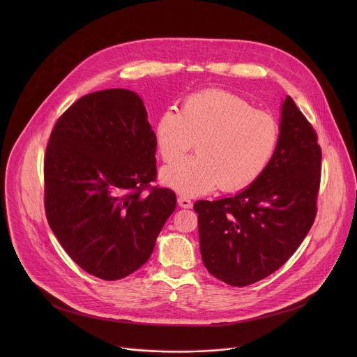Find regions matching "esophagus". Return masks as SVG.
<instances>
[{
  "label": "esophagus",
  "mask_w": 357,
  "mask_h": 357,
  "mask_svg": "<svg viewBox=\"0 0 357 357\" xmlns=\"http://www.w3.org/2000/svg\"><path fill=\"white\" fill-rule=\"evenodd\" d=\"M178 205H179L181 208L190 209L193 203H192V200H190L189 197H186V196H179V197H178Z\"/></svg>",
  "instance_id": "obj_1"
}]
</instances>
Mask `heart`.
Returning <instances> with one entry per match:
<instances>
[{"label": "heart", "instance_id": "heart-1", "mask_svg": "<svg viewBox=\"0 0 357 357\" xmlns=\"http://www.w3.org/2000/svg\"><path fill=\"white\" fill-rule=\"evenodd\" d=\"M164 162L179 161L195 145L197 154L161 171V182L186 196L213 188L237 192L256 182L270 165L280 139L273 116L254 110L225 90L189 94L181 113L167 109L154 126Z\"/></svg>", "mask_w": 357, "mask_h": 357}]
</instances>
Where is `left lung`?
<instances>
[{
	"label": "left lung",
	"mask_w": 357,
	"mask_h": 357,
	"mask_svg": "<svg viewBox=\"0 0 357 357\" xmlns=\"http://www.w3.org/2000/svg\"><path fill=\"white\" fill-rule=\"evenodd\" d=\"M321 161L314 127L285 97L278 145L264 174L236 196L193 205L202 260L213 277L245 287L285 264L314 225Z\"/></svg>",
	"instance_id": "obj_1"
}]
</instances>
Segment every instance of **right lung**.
Wrapping results in <instances>:
<instances>
[{"instance_id":"1","label":"right lung","mask_w":357,"mask_h":357,"mask_svg":"<svg viewBox=\"0 0 357 357\" xmlns=\"http://www.w3.org/2000/svg\"><path fill=\"white\" fill-rule=\"evenodd\" d=\"M146 117L131 90L94 91L59 117L46 146L47 223L80 268L106 281L148 261L176 208L171 189L149 185L157 144Z\"/></svg>"}]
</instances>
